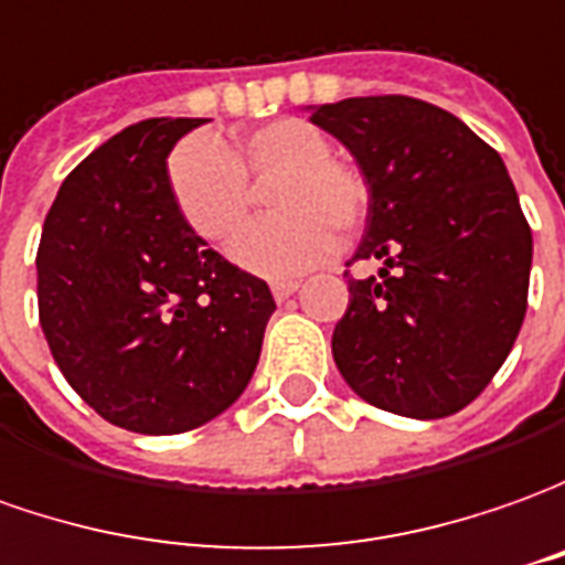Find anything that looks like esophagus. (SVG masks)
Segmentation results:
<instances>
[{
    "instance_id": "esophagus-1",
    "label": "esophagus",
    "mask_w": 565,
    "mask_h": 565,
    "mask_svg": "<svg viewBox=\"0 0 565 565\" xmlns=\"http://www.w3.org/2000/svg\"><path fill=\"white\" fill-rule=\"evenodd\" d=\"M297 290H299V281H275L271 284V297L278 299V302L287 297H294Z\"/></svg>"
}]
</instances>
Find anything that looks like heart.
I'll list each match as a JSON object with an SVG mask.
<instances>
[{"mask_svg": "<svg viewBox=\"0 0 565 565\" xmlns=\"http://www.w3.org/2000/svg\"><path fill=\"white\" fill-rule=\"evenodd\" d=\"M268 188L275 216L234 237L232 259L263 278H290L324 263L333 232L352 237L367 218V182L355 167L331 157V138L315 122L284 117L244 132L234 153L198 132L179 141L167 182L179 216L206 241H228L250 213L253 185Z\"/></svg>", "mask_w": 565, "mask_h": 565, "instance_id": "1", "label": "heart"}]
</instances>
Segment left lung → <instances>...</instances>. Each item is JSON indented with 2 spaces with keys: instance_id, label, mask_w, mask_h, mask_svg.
I'll list each match as a JSON object with an SVG mask.
<instances>
[{
  "instance_id": "8db88e82",
  "label": "left lung",
  "mask_w": 565,
  "mask_h": 565,
  "mask_svg": "<svg viewBox=\"0 0 565 565\" xmlns=\"http://www.w3.org/2000/svg\"><path fill=\"white\" fill-rule=\"evenodd\" d=\"M367 182L355 259L380 278H349L333 362L364 402L436 420L482 393L523 328L532 228L492 145L443 107L367 95L315 107ZM349 275V271H347Z\"/></svg>"
}]
</instances>
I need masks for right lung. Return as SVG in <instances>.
<instances>
[{
	"label": "right lung",
	"mask_w": 565,
	"mask_h": 565,
	"mask_svg": "<svg viewBox=\"0 0 565 565\" xmlns=\"http://www.w3.org/2000/svg\"><path fill=\"white\" fill-rule=\"evenodd\" d=\"M201 117H153L64 179L36 250L40 324L61 374L114 427L172 436L250 383L275 299L179 216L167 157Z\"/></svg>",
	"instance_id": "1"
}]
</instances>
